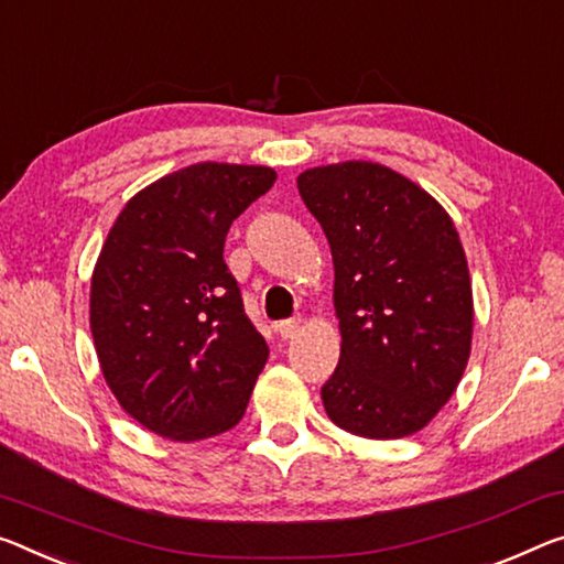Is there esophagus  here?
I'll use <instances>...</instances> for the list:
<instances>
[{"instance_id": "34e87169", "label": "esophagus", "mask_w": 564, "mask_h": 564, "mask_svg": "<svg viewBox=\"0 0 564 564\" xmlns=\"http://www.w3.org/2000/svg\"><path fill=\"white\" fill-rule=\"evenodd\" d=\"M299 328H301V321H299V318L281 321V324L275 326V330H279V336H281V338H293V336L299 334Z\"/></svg>"}]
</instances>
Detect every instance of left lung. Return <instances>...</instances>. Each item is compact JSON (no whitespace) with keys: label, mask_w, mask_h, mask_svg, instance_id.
Instances as JSON below:
<instances>
[{"label":"left lung","mask_w":564,"mask_h":564,"mask_svg":"<svg viewBox=\"0 0 564 564\" xmlns=\"http://www.w3.org/2000/svg\"><path fill=\"white\" fill-rule=\"evenodd\" d=\"M299 193L334 256L341 356L321 387L326 414L366 440L414 434L452 399L471 351L457 228L416 183L366 160L311 167Z\"/></svg>","instance_id":"8db88e82"}]
</instances>
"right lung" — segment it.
<instances>
[{"instance_id":"1","label":"right lung","mask_w":564,"mask_h":564,"mask_svg":"<svg viewBox=\"0 0 564 564\" xmlns=\"http://www.w3.org/2000/svg\"><path fill=\"white\" fill-rule=\"evenodd\" d=\"M275 170L198 163L130 198L89 285L102 377L128 414L175 442L234 429L268 359L223 261L226 236Z\"/></svg>"}]
</instances>
